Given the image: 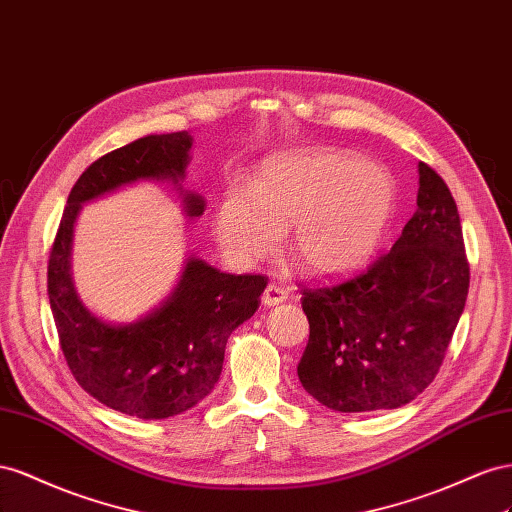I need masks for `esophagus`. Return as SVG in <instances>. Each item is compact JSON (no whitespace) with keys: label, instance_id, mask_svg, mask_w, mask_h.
<instances>
[{"label":"esophagus","instance_id":"1","mask_svg":"<svg viewBox=\"0 0 512 512\" xmlns=\"http://www.w3.org/2000/svg\"><path fill=\"white\" fill-rule=\"evenodd\" d=\"M287 300V291L279 285L270 283L266 289H264V296H261V302H264L266 306H276Z\"/></svg>","mask_w":512,"mask_h":512}]
</instances>
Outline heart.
<instances>
[{
	"instance_id": "obj_1",
	"label": "heart",
	"mask_w": 512,
	"mask_h": 512,
	"mask_svg": "<svg viewBox=\"0 0 512 512\" xmlns=\"http://www.w3.org/2000/svg\"><path fill=\"white\" fill-rule=\"evenodd\" d=\"M394 184L375 165L334 152L276 156L261 167L253 197L231 191L216 214V238L257 261L291 229L289 248L311 276H341L367 259L388 225Z\"/></svg>"
}]
</instances>
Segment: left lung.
Returning a JSON list of instances; mask_svg holds the SVG:
<instances>
[{
    "label": "left lung",
    "mask_w": 512,
    "mask_h": 512,
    "mask_svg": "<svg viewBox=\"0 0 512 512\" xmlns=\"http://www.w3.org/2000/svg\"><path fill=\"white\" fill-rule=\"evenodd\" d=\"M418 210L358 276L306 287L304 390L334 412L394 410L440 371L470 289L463 231L446 182L418 165Z\"/></svg>",
    "instance_id": "8db88e82"
}]
</instances>
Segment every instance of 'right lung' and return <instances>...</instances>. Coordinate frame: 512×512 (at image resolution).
<instances>
[{
    "label": "right lung",
    "mask_w": 512,
    "mask_h": 512,
    "mask_svg": "<svg viewBox=\"0 0 512 512\" xmlns=\"http://www.w3.org/2000/svg\"><path fill=\"white\" fill-rule=\"evenodd\" d=\"M191 135H148L100 156L72 186L49 255L47 289L70 373L96 401L145 420L169 418L206 399L223 371L229 334L259 309L268 279L227 274L191 257L171 298L135 324L94 317L70 281V242L81 203L137 180L184 178ZM188 216L203 199L184 197Z\"/></svg>",
    "instance_id": "obj_1"
}]
</instances>
